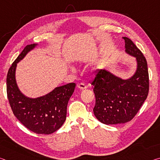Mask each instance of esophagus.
I'll return each mask as SVG.
<instances>
[{
	"instance_id": "1",
	"label": "esophagus",
	"mask_w": 160,
	"mask_h": 160,
	"mask_svg": "<svg viewBox=\"0 0 160 160\" xmlns=\"http://www.w3.org/2000/svg\"><path fill=\"white\" fill-rule=\"evenodd\" d=\"M77 88L78 89H80V90H85V89H86V85H85V84H83V83H80V84H78V85H77Z\"/></svg>"
}]
</instances>
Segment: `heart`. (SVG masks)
I'll return each instance as SVG.
<instances>
[{"label": "heart", "instance_id": "1", "mask_svg": "<svg viewBox=\"0 0 160 160\" xmlns=\"http://www.w3.org/2000/svg\"><path fill=\"white\" fill-rule=\"evenodd\" d=\"M70 70H71L72 72H75V68H74V67H72V66H71V67H70Z\"/></svg>", "mask_w": 160, "mask_h": 160}]
</instances>
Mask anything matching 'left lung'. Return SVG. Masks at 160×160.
<instances>
[{
    "instance_id": "1",
    "label": "left lung",
    "mask_w": 160,
    "mask_h": 160,
    "mask_svg": "<svg viewBox=\"0 0 160 160\" xmlns=\"http://www.w3.org/2000/svg\"><path fill=\"white\" fill-rule=\"evenodd\" d=\"M125 51L136 61V70L127 79L105 68L97 70L92 84L95 94V117L102 123L114 125L128 122L147 99L149 91L148 63L141 51L128 37Z\"/></svg>"
}]
</instances>
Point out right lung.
Listing matches in <instances>:
<instances>
[{
	"instance_id": "1",
	"label": "right lung",
	"mask_w": 160,
	"mask_h": 160,
	"mask_svg": "<svg viewBox=\"0 0 160 160\" xmlns=\"http://www.w3.org/2000/svg\"><path fill=\"white\" fill-rule=\"evenodd\" d=\"M37 45L27 46L10 68L6 79L7 95L13 113L22 124L36 133L51 134L60 128L66 121L68 102L74 92L75 84L57 87L37 98L29 97L22 92L16 81V68Z\"/></svg>"
}]
</instances>
